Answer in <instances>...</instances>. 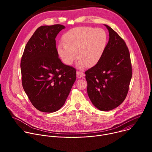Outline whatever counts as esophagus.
<instances>
[{"mask_svg":"<svg viewBox=\"0 0 152 152\" xmlns=\"http://www.w3.org/2000/svg\"><path fill=\"white\" fill-rule=\"evenodd\" d=\"M76 74H77V77L78 78H82V77L83 78L85 76L84 73H83L82 72H80V71H77Z\"/></svg>","mask_w":152,"mask_h":152,"instance_id":"esophagus-1","label":"esophagus"}]
</instances>
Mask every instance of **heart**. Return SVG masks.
<instances>
[{
    "mask_svg": "<svg viewBox=\"0 0 152 152\" xmlns=\"http://www.w3.org/2000/svg\"><path fill=\"white\" fill-rule=\"evenodd\" d=\"M62 42L63 45L57 46L56 52L64 64L71 66L77 57L79 67H92L98 64L104 54L107 35L102 28L77 27L65 33Z\"/></svg>",
    "mask_w": 152,
    "mask_h": 152,
    "instance_id": "heart-1",
    "label": "heart"
}]
</instances>
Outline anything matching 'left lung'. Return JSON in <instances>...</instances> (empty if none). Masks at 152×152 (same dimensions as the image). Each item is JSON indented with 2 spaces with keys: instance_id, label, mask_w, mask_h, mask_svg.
Returning a JSON list of instances; mask_svg holds the SVG:
<instances>
[{
  "instance_id": "left-lung-1",
  "label": "left lung",
  "mask_w": 152,
  "mask_h": 152,
  "mask_svg": "<svg viewBox=\"0 0 152 152\" xmlns=\"http://www.w3.org/2000/svg\"><path fill=\"white\" fill-rule=\"evenodd\" d=\"M104 54L96 66L85 72L92 103L102 111L112 110L126 97L132 75L131 56L124 41L111 27Z\"/></svg>"
}]
</instances>
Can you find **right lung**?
Listing matches in <instances>:
<instances>
[{"label":"right lung","instance_id":"right-lung-1","mask_svg":"<svg viewBox=\"0 0 152 152\" xmlns=\"http://www.w3.org/2000/svg\"><path fill=\"white\" fill-rule=\"evenodd\" d=\"M62 25L39 27L26 44L21 59L23 88L39 111L53 113L64 104L76 79V69L63 64L56 37Z\"/></svg>","mask_w":152,"mask_h":152}]
</instances>
